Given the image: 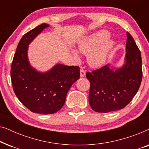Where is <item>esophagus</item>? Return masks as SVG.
<instances>
[{"instance_id": "1", "label": "esophagus", "mask_w": 149, "mask_h": 149, "mask_svg": "<svg viewBox=\"0 0 149 149\" xmlns=\"http://www.w3.org/2000/svg\"><path fill=\"white\" fill-rule=\"evenodd\" d=\"M85 73H86L85 70H83V69H81V70H80V76H81V77H84L85 76Z\"/></svg>"}]
</instances>
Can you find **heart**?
<instances>
[{
    "instance_id": "heart-1",
    "label": "heart",
    "mask_w": 149,
    "mask_h": 149,
    "mask_svg": "<svg viewBox=\"0 0 149 149\" xmlns=\"http://www.w3.org/2000/svg\"><path fill=\"white\" fill-rule=\"evenodd\" d=\"M109 36L110 33L107 30H100L79 41V50L88 55L87 61L91 66L98 68L107 62L114 46V42L109 39ZM72 54L76 59L79 58L76 50H72Z\"/></svg>"
}]
</instances>
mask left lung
I'll return each instance as SVG.
<instances>
[{
	"label": "left lung",
	"instance_id": "obj_1",
	"mask_svg": "<svg viewBox=\"0 0 149 149\" xmlns=\"http://www.w3.org/2000/svg\"><path fill=\"white\" fill-rule=\"evenodd\" d=\"M90 83L89 102L97 113L123 109L135 96L142 78L140 52L133 37L127 32L125 64L111 68L109 64L86 73Z\"/></svg>",
	"mask_w": 149,
	"mask_h": 149
}]
</instances>
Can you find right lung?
<instances>
[{
    "label": "right lung",
    "mask_w": 149,
    "mask_h": 149,
    "mask_svg": "<svg viewBox=\"0 0 149 149\" xmlns=\"http://www.w3.org/2000/svg\"><path fill=\"white\" fill-rule=\"evenodd\" d=\"M49 24H42L22 36L17 45L11 68V77L16 96L32 113L53 114L62 109L70 87L80 77L79 66L58 64L46 72L30 66L28 45Z\"/></svg>",
    "instance_id": "obj_1"
}]
</instances>
